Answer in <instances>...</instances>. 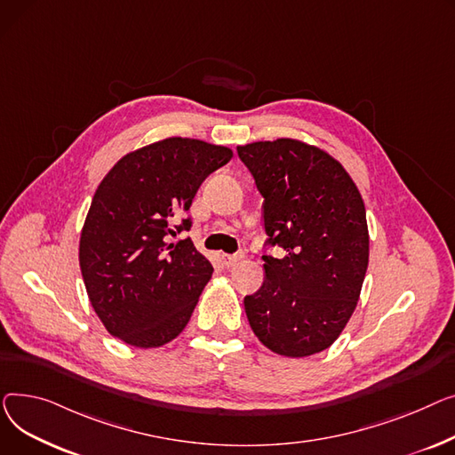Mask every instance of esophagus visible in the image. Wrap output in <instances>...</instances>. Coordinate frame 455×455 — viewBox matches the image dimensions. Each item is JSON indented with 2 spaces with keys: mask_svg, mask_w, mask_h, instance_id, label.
Listing matches in <instances>:
<instances>
[{
  "mask_svg": "<svg viewBox=\"0 0 455 455\" xmlns=\"http://www.w3.org/2000/svg\"><path fill=\"white\" fill-rule=\"evenodd\" d=\"M243 253H235V255H228V253H224L222 255V264L226 266V268H231V266H235V264H238L240 260H243Z\"/></svg>",
  "mask_w": 455,
  "mask_h": 455,
  "instance_id": "34e87169",
  "label": "esophagus"
}]
</instances>
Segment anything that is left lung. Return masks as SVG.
I'll use <instances>...</instances> for the list:
<instances>
[{
    "mask_svg": "<svg viewBox=\"0 0 455 455\" xmlns=\"http://www.w3.org/2000/svg\"><path fill=\"white\" fill-rule=\"evenodd\" d=\"M264 198L266 279L244 298L251 331L270 351H325L349 322L369 262L365 205L353 178L325 150L281 138L236 147Z\"/></svg>",
    "mask_w": 455,
    "mask_h": 455,
    "instance_id": "obj_1",
    "label": "left lung"
}]
</instances>
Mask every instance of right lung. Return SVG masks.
<instances>
[{
	"label": "right lung",
	"instance_id": "right-lung-1",
	"mask_svg": "<svg viewBox=\"0 0 455 455\" xmlns=\"http://www.w3.org/2000/svg\"><path fill=\"white\" fill-rule=\"evenodd\" d=\"M231 157L228 147L169 138L123 156L99 183L78 262L92 307L112 336L152 349L189 323L212 266L191 238L170 236L191 229L185 211L202 181Z\"/></svg>",
	"mask_w": 455,
	"mask_h": 455
}]
</instances>
